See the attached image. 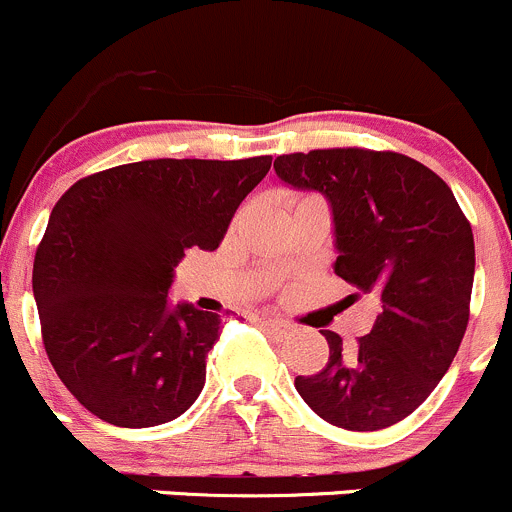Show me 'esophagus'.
<instances>
[{"label":"esophagus","instance_id":"34e87169","mask_svg":"<svg viewBox=\"0 0 512 512\" xmlns=\"http://www.w3.org/2000/svg\"><path fill=\"white\" fill-rule=\"evenodd\" d=\"M261 323L266 328H271L273 333H276V336H291L293 333V323H288V321H281V318H271V316H263L261 318Z\"/></svg>","mask_w":512,"mask_h":512}]
</instances>
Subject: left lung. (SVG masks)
<instances>
[{"label":"left lung","instance_id":"obj_1","mask_svg":"<svg viewBox=\"0 0 512 512\" xmlns=\"http://www.w3.org/2000/svg\"><path fill=\"white\" fill-rule=\"evenodd\" d=\"M273 169L293 189L326 196L338 251L333 271L381 301L371 333L351 346L323 331L326 368L296 376V391L331 426H393L426 401L463 341L473 229L450 186L396 151H298L278 156Z\"/></svg>","mask_w":512,"mask_h":512}]
</instances>
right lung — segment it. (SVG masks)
I'll use <instances>...</instances> for the list:
<instances>
[{
	"label": "right lung",
	"instance_id": "right-lung-1",
	"mask_svg": "<svg viewBox=\"0 0 512 512\" xmlns=\"http://www.w3.org/2000/svg\"><path fill=\"white\" fill-rule=\"evenodd\" d=\"M271 169L254 159H151L79 179L49 216L32 288L54 371L101 421L151 428L189 411L219 313L169 303L189 249H219Z\"/></svg>",
	"mask_w": 512,
	"mask_h": 512
}]
</instances>
